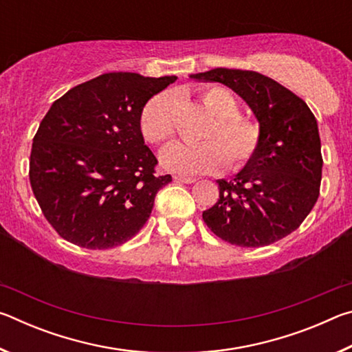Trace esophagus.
Returning <instances> with one entry per match:
<instances>
[{"label": "esophagus", "mask_w": 352, "mask_h": 352, "mask_svg": "<svg viewBox=\"0 0 352 352\" xmlns=\"http://www.w3.org/2000/svg\"><path fill=\"white\" fill-rule=\"evenodd\" d=\"M174 180H175V182H178V183H186V184H190V183H194V182H195V178H194V177H184V175H175V177H174Z\"/></svg>", "instance_id": "esophagus-1"}]
</instances>
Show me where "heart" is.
Instances as JSON below:
<instances>
[{
    "label": "heart",
    "instance_id": "heart-1",
    "mask_svg": "<svg viewBox=\"0 0 352 352\" xmlns=\"http://www.w3.org/2000/svg\"><path fill=\"white\" fill-rule=\"evenodd\" d=\"M200 100L212 121L208 124L200 144L174 142L160 153L162 166L169 172L182 175H200L220 170L228 157L230 168L245 164L258 148L261 132L254 122L239 116V104L222 87H206L200 91ZM177 100L170 93L153 96L144 105L140 127L151 142H164L175 132Z\"/></svg>",
    "mask_w": 352,
    "mask_h": 352
}]
</instances>
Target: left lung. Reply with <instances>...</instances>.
Returning <instances> with one entry per match:
<instances>
[{
  "mask_svg": "<svg viewBox=\"0 0 352 352\" xmlns=\"http://www.w3.org/2000/svg\"><path fill=\"white\" fill-rule=\"evenodd\" d=\"M219 82L245 100L259 122L253 157L234 178L217 180L219 200L204 211L214 234L239 247H264L301 225L320 194L318 124L305 100L256 71L216 68L189 74Z\"/></svg>",
  "mask_w": 352,
  "mask_h": 352,
  "instance_id": "left-lung-1",
  "label": "left lung"
}]
</instances>
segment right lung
Listing matches in <instances>:
<instances>
[{
    "label": "right lung",
    "instance_id": "obj_1",
    "mask_svg": "<svg viewBox=\"0 0 352 352\" xmlns=\"http://www.w3.org/2000/svg\"><path fill=\"white\" fill-rule=\"evenodd\" d=\"M177 76L107 73L71 88L47 110L34 136L29 180L47 222L90 250L121 245L151 216L172 182L140 127L147 100Z\"/></svg>",
    "mask_w": 352,
    "mask_h": 352
}]
</instances>
